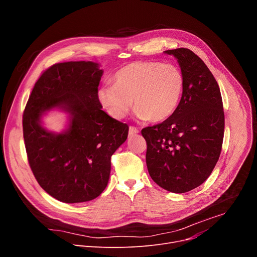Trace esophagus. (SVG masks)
I'll list each match as a JSON object with an SVG mask.
<instances>
[{"instance_id": "34e87169", "label": "esophagus", "mask_w": 257, "mask_h": 257, "mask_svg": "<svg viewBox=\"0 0 257 257\" xmlns=\"http://www.w3.org/2000/svg\"><path fill=\"white\" fill-rule=\"evenodd\" d=\"M137 133H139V130L136 127H133V126L129 127V135L130 136H133V135H135Z\"/></svg>"}]
</instances>
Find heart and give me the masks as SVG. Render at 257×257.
<instances>
[{
	"label": "heart",
	"instance_id": "obj_1",
	"mask_svg": "<svg viewBox=\"0 0 257 257\" xmlns=\"http://www.w3.org/2000/svg\"><path fill=\"white\" fill-rule=\"evenodd\" d=\"M115 84L98 90V99L109 115L121 119L132 106L141 120L161 122L168 119L180 102L184 77L178 67L160 62L137 61L119 69Z\"/></svg>",
	"mask_w": 257,
	"mask_h": 257
}]
</instances>
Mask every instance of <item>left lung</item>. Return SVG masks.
Returning a JSON list of instances; mask_svg holds the SVG:
<instances>
[{
  "label": "left lung",
  "instance_id": "8db88e82",
  "mask_svg": "<svg viewBox=\"0 0 257 257\" xmlns=\"http://www.w3.org/2000/svg\"><path fill=\"white\" fill-rule=\"evenodd\" d=\"M174 56L184 77L176 111L163 123L141 130L148 143L146 166L162 188L185 193L209 177L222 151L225 115L221 90L204 62L192 51H165Z\"/></svg>",
  "mask_w": 257,
  "mask_h": 257
}]
</instances>
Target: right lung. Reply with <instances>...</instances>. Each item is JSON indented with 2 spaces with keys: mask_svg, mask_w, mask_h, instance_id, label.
I'll return each mask as SVG.
<instances>
[{
  "mask_svg": "<svg viewBox=\"0 0 257 257\" xmlns=\"http://www.w3.org/2000/svg\"><path fill=\"white\" fill-rule=\"evenodd\" d=\"M102 73L90 61L55 64L36 81L24 109L31 171L47 193L65 203L89 201L104 190L111 157L128 136V125L101 109L97 87ZM54 108L68 115L60 134L42 126V117Z\"/></svg>",
  "mask_w": 257,
  "mask_h": 257,
  "instance_id": "1",
  "label": "right lung"
}]
</instances>
